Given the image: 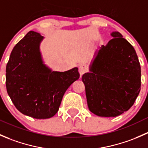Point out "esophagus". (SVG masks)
<instances>
[{
	"label": "esophagus",
	"mask_w": 148,
	"mask_h": 148,
	"mask_svg": "<svg viewBox=\"0 0 148 148\" xmlns=\"http://www.w3.org/2000/svg\"><path fill=\"white\" fill-rule=\"evenodd\" d=\"M86 71H87V66L85 64H82L79 65V72L80 75H82Z\"/></svg>",
	"instance_id": "esophagus-1"
}]
</instances>
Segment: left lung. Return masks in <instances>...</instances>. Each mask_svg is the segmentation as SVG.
Returning a JSON list of instances; mask_svg holds the SVG:
<instances>
[{"mask_svg": "<svg viewBox=\"0 0 148 148\" xmlns=\"http://www.w3.org/2000/svg\"><path fill=\"white\" fill-rule=\"evenodd\" d=\"M106 46L96 51L83 74L89 110L99 117H117L127 111L136 100L141 86V69L138 56L118 31Z\"/></svg>", "mask_w": 148, "mask_h": 148, "instance_id": "8db88e82", "label": "left lung"}]
</instances>
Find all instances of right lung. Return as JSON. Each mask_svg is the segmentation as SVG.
<instances>
[{"mask_svg":"<svg viewBox=\"0 0 148 148\" xmlns=\"http://www.w3.org/2000/svg\"><path fill=\"white\" fill-rule=\"evenodd\" d=\"M44 38L29 31L12 50L5 74L7 92L15 107L36 119L54 116L66 89L79 78L77 67L62 72L44 63L40 51Z\"/></svg>","mask_w":148,"mask_h":148,"instance_id":"1","label":"right lung"}]
</instances>
